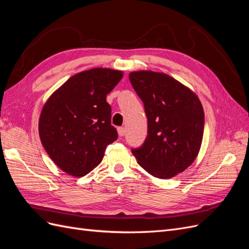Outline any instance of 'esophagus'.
Returning a JSON list of instances; mask_svg holds the SVG:
<instances>
[{"label":"esophagus","mask_w":249,"mask_h":249,"mask_svg":"<svg viewBox=\"0 0 249 249\" xmlns=\"http://www.w3.org/2000/svg\"><path fill=\"white\" fill-rule=\"evenodd\" d=\"M117 131H118V135L120 137H123V136H124V134H125V129L124 126H119L118 129H117Z\"/></svg>","instance_id":"1"}]
</instances>
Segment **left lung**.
<instances>
[{
	"instance_id": "8db88e82",
	"label": "left lung",
	"mask_w": 249,
	"mask_h": 249,
	"mask_svg": "<svg viewBox=\"0 0 249 249\" xmlns=\"http://www.w3.org/2000/svg\"><path fill=\"white\" fill-rule=\"evenodd\" d=\"M129 78L147 117V136L132 153L152 176L175 177L189 167L199 152L205 114L198 97L166 73L141 71Z\"/></svg>"
}]
</instances>
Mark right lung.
Masks as SVG:
<instances>
[{
  "label": "right lung",
  "instance_id": "obj_1",
  "mask_svg": "<svg viewBox=\"0 0 249 249\" xmlns=\"http://www.w3.org/2000/svg\"><path fill=\"white\" fill-rule=\"evenodd\" d=\"M123 71L93 69L67 80L51 95L39 118L42 145L59 168L73 177L99 165L118 134L111 124L107 94Z\"/></svg>",
  "mask_w": 249,
  "mask_h": 249
}]
</instances>
